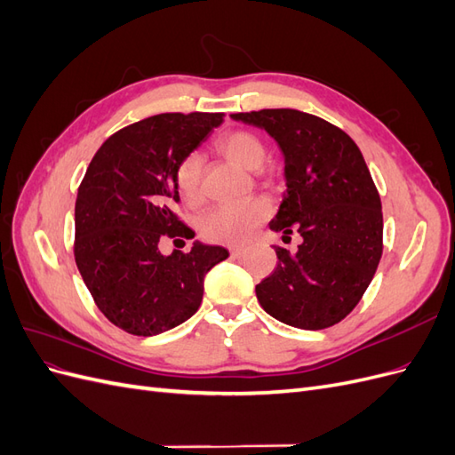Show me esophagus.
Returning <instances> with one entry per match:
<instances>
[{"instance_id":"34e87169","label":"esophagus","mask_w":455,"mask_h":455,"mask_svg":"<svg viewBox=\"0 0 455 455\" xmlns=\"http://www.w3.org/2000/svg\"><path fill=\"white\" fill-rule=\"evenodd\" d=\"M229 254H231L233 258H243V256L246 254V249H243V246H231Z\"/></svg>"}]
</instances>
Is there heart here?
<instances>
[{
  "instance_id": "1",
  "label": "heart",
  "mask_w": 455,
  "mask_h": 455,
  "mask_svg": "<svg viewBox=\"0 0 455 455\" xmlns=\"http://www.w3.org/2000/svg\"><path fill=\"white\" fill-rule=\"evenodd\" d=\"M218 151L231 163L244 171H259L266 161V146L256 134L249 131L229 132L218 140ZM201 156L191 154L176 167V188L180 197L194 204L201 199ZM269 214V206L264 201H249L241 204H222L206 212L201 231L206 239L218 243L239 244L252 235L258 224Z\"/></svg>"
}]
</instances>
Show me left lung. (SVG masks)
<instances>
[{
  "label": "left lung",
  "mask_w": 455,
  "mask_h": 455,
  "mask_svg": "<svg viewBox=\"0 0 455 455\" xmlns=\"http://www.w3.org/2000/svg\"><path fill=\"white\" fill-rule=\"evenodd\" d=\"M231 119L266 131L284 157L279 212L269 229L298 231L296 254L277 246V267L256 284L259 306L301 330L339 323L359 304L381 258L379 194L359 146L321 117L298 109H259Z\"/></svg>",
  "instance_id": "left-lung-1"
}]
</instances>
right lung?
Segmentation results:
<instances>
[{
  "label": "right lung",
  "mask_w": 455,
  "mask_h": 455,
  "mask_svg": "<svg viewBox=\"0 0 455 455\" xmlns=\"http://www.w3.org/2000/svg\"><path fill=\"white\" fill-rule=\"evenodd\" d=\"M224 114H159L117 131L96 151L76 199V264L109 323L134 336L182 324L203 299L204 275L224 246L159 251L161 237L194 239L172 212L176 167Z\"/></svg>",
  "instance_id": "1"
}]
</instances>
